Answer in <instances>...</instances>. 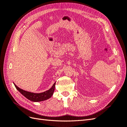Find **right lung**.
<instances>
[{
	"instance_id": "add662e5",
	"label": "right lung",
	"mask_w": 127,
	"mask_h": 127,
	"mask_svg": "<svg viewBox=\"0 0 127 127\" xmlns=\"http://www.w3.org/2000/svg\"><path fill=\"white\" fill-rule=\"evenodd\" d=\"M14 84L16 89L20 92L24 96L29 99V100L33 102H41L47 100V99L50 98L52 96L55 89L56 83H54V84L52 85L50 89L40 93H32V92L24 91L21 89V88H19L18 86L15 85L14 83Z\"/></svg>"
}]
</instances>
